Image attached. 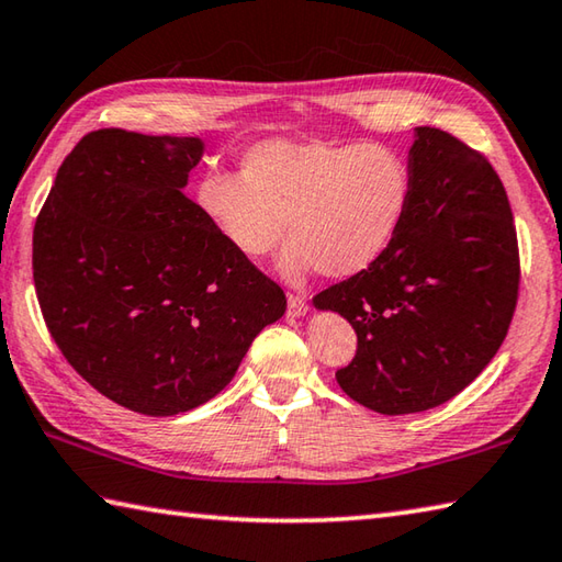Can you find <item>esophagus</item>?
Listing matches in <instances>:
<instances>
[{
	"mask_svg": "<svg viewBox=\"0 0 562 562\" xmlns=\"http://www.w3.org/2000/svg\"><path fill=\"white\" fill-rule=\"evenodd\" d=\"M310 312V304L304 297H300V294H290L288 300V314L292 316V319H300V316H304Z\"/></svg>",
	"mask_w": 562,
	"mask_h": 562,
	"instance_id": "esophagus-1",
	"label": "esophagus"
}]
</instances>
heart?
I'll use <instances>...</instances> for the list:
<instances>
[{
	"label": "heart",
	"mask_w": 562,
	"mask_h": 562,
	"mask_svg": "<svg viewBox=\"0 0 562 562\" xmlns=\"http://www.w3.org/2000/svg\"><path fill=\"white\" fill-rule=\"evenodd\" d=\"M413 169L391 147L366 142L262 139L240 157V175L203 171L193 199L233 250L262 258L282 240L288 280L322 270L353 278L373 268L403 231Z\"/></svg>",
	"instance_id": "1"
}]
</instances>
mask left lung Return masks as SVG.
Instances as JSON below:
<instances>
[{
  "label": "left lung",
  "instance_id": "1",
  "mask_svg": "<svg viewBox=\"0 0 562 562\" xmlns=\"http://www.w3.org/2000/svg\"><path fill=\"white\" fill-rule=\"evenodd\" d=\"M413 203L373 268L312 300L353 326L341 391L381 415L430 411L494 359L516 310L518 243L502 179L450 132L415 127Z\"/></svg>",
  "mask_w": 562,
  "mask_h": 562
}]
</instances>
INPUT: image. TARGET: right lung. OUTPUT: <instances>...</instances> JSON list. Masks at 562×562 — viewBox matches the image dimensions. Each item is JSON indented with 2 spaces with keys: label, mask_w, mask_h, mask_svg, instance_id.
I'll return each instance as SVG.
<instances>
[{
  "label": "right lung",
  "mask_w": 562,
  "mask_h": 562,
  "mask_svg": "<svg viewBox=\"0 0 562 562\" xmlns=\"http://www.w3.org/2000/svg\"><path fill=\"white\" fill-rule=\"evenodd\" d=\"M201 157V137L90 132L34 226L36 297L60 353L98 393L151 417L218 395L288 310L280 284L183 193Z\"/></svg>",
  "instance_id": "obj_1"
}]
</instances>
